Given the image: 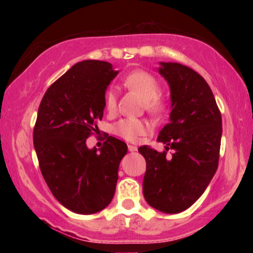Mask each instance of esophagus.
<instances>
[{
    "label": "esophagus",
    "instance_id": "34e87169",
    "mask_svg": "<svg viewBox=\"0 0 253 253\" xmlns=\"http://www.w3.org/2000/svg\"><path fill=\"white\" fill-rule=\"evenodd\" d=\"M127 148H129L130 152H136L137 151V146H134V145H127Z\"/></svg>",
    "mask_w": 253,
    "mask_h": 253
}]
</instances>
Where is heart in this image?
I'll list each match as a JSON object with an SVG mask.
<instances>
[{"label": "heart", "instance_id": "1", "mask_svg": "<svg viewBox=\"0 0 253 253\" xmlns=\"http://www.w3.org/2000/svg\"><path fill=\"white\" fill-rule=\"evenodd\" d=\"M124 85L131 91L138 93L145 101V108L154 115L160 114L165 108V103L161 99L157 98L160 93V84L153 75L144 70L130 72L124 78ZM116 93L113 89L107 92L105 102L106 108L113 112L116 108ZM148 126L146 122L136 119H126L120 121L115 126V132L119 136L129 141H136L140 136L147 132Z\"/></svg>", "mask_w": 253, "mask_h": 253}]
</instances>
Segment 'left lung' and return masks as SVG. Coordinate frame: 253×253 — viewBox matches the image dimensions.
<instances>
[{"instance_id":"8db88e82","label":"left lung","mask_w":253,"mask_h":253,"mask_svg":"<svg viewBox=\"0 0 253 253\" xmlns=\"http://www.w3.org/2000/svg\"><path fill=\"white\" fill-rule=\"evenodd\" d=\"M158 71L170 88L171 112L157 140L174 153L168 158L165 151L138 148L146 160L143 192L153 209L175 214L189 209L215 174L222 121L212 89L195 70L160 62Z\"/></svg>"}]
</instances>
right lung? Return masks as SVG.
<instances>
[{
  "instance_id": "add662e5",
  "label": "right lung",
  "mask_w": 253,
  "mask_h": 253,
  "mask_svg": "<svg viewBox=\"0 0 253 253\" xmlns=\"http://www.w3.org/2000/svg\"><path fill=\"white\" fill-rule=\"evenodd\" d=\"M117 74L108 62H78L50 85L38 110L33 144L41 172L55 198L75 213L100 212L115 193L126 144L109 136L96 150L86 139L99 130L107 87Z\"/></svg>"
}]
</instances>
